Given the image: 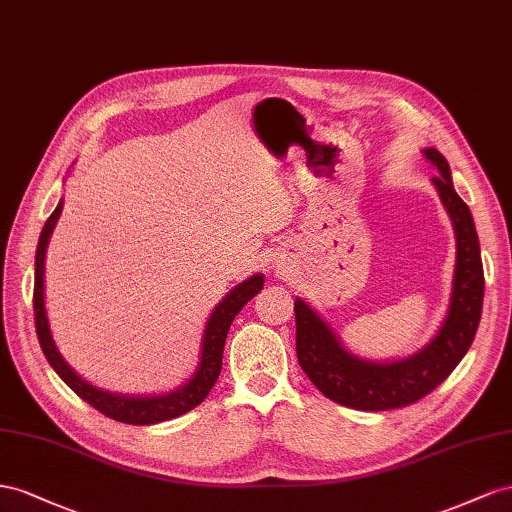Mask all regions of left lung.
Here are the masks:
<instances>
[{
	"instance_id": "8db88e82",
	"label": "left lung",
	"mask_w": 512,
	"mask_h": 512,
	"mask_svg": "<svg viewBox=\"0 0 512 512\" xmlns=\"http://www.w3.org/2000/svg\"><path fill=\"white\" fill-rule=\"evenodd\" d=\"M422 154L440 171L431 182L457 238L448 311L433 339L407 358L367 360L349 352L309 302L294 300L296 352L302 371L330 401L354 410H394L435 390L467 354L483 313L485 274L472 212L452 186L448 160L435 148H425Z\"/></svg>"
}]
</instances>
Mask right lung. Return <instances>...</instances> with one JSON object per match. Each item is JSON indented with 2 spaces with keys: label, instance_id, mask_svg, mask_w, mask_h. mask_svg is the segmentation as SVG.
I'll list each match as a JSON object with an SVG mask.
<instances>
[{
  "label": "right lung",
  "instance_id": "obj_1",
  "mask_svg": "<svg viewBox=\"0 0 512 512\" xmlns=\"http://www.w3.org/2000/svg\"><path fill=\"white\" fill-rule=\"evenodd\" d=\"M64 208V199H60L53 214L47 218L45 227L38 238L36 248V274H34V313H36V332L42 352H45L53 371L60 375L66 386L75 390L83 401L90 403L100 414H105L118 422H126V425H156V422H165L171 418H178L186 412H191L203 399L208 397V392L216 384L218 375H221L223 367V349L227 332L231 328V321L236 317L242 306L255 298L261 289H264V274H253L246 281L238 283L229 294L214 306L212 315L206 321L201 337V354L195 367V373L186 379V382L171 392H158V394H122L111 392L105 388H98L92 382L83 379L70 364L64 360V356L57 349L53 341L51 324L47 317L45 306V257L51 233L60 221V214Z\"/></svg>",
  "mask_w": 512,
  "mask_h": 512
}]
</instances>
